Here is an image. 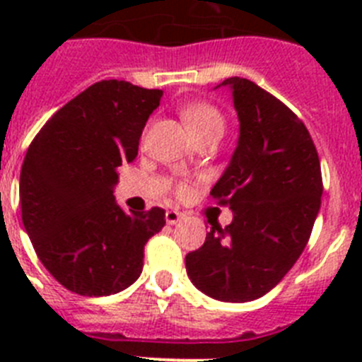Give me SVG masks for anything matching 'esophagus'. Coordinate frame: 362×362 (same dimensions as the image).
I'll return each instance as SVG.
<instances>
[{
    "label": "esophagus",
    "mask_w": 362,
    "mask_h": 362,
    "mask_svg": "<svg viewBox=\"0 0 362 362\" xmlns=\"http://www.w3.org/2000/svg\"><path fill=\"white\" fill-rule=\"evenodd\" d=\"M185 214L183 212H179V210H166L165 214V219L168 225H175V223H179V221L183 219Z\"/></svg>",
    "instance_id": "esophagus-1"
}]
</instances>
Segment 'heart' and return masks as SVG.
I'll use <instances>...</instances> for the list:
<instances>
[{
	"mask_svg": "<svg viewBox=\"0 0 362 362\" xmlns=\"http://www.w3.org/2000/svg\"><path fill=\"white\" fill-rule=\"evenodd\" d=\"M183 119L190 132L194 136H199L201 132L209 130L210 127H223V117L214 107L206 103H192L183 108ZM179 192H185V187L179 188Z\"/></svg>",
	"mask_w": 362,
	"mask_h": 362,
	"instance_id": "heart-1",
	"label": "heart"
}]
</instances>
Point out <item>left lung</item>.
<instances>
[{"mask_svg": "<svg viewBox=\"0 0 362 362\" xmlns=\"http://www.w3.org/2000/svg\"><path fill=\"white\" fill-rule=\"evenodd\" d=\"M239 139L210 196L233 214L185 257L197 290L226 303L270 292L305 250L321 209V163L303 121L254 81L228 78ZM216 86V88H217Z\"/></svg>", "mask_w": 362, "mask_h": 362, "instance_id": "1", "label": "left lung"}]
</instances>
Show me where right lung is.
Segmentation results:
<instances>
[{
	"mask_svg": "<svg viewBox=\"0 0 362 362\" xmlns=\"http://www.w3.org/2000/svg\"><path fill=\"white\" fill-rule=\"evenodd\" d=\"M163 90L105 79L54 114L19 175L23 226L43 267L79 296H112L141 276L143 250L165 226V210L127 214L114 197L123 163Z\"/></svg>",
	"mask_w": 362,
	"mask_h": 362,
	"instance_id": "obj_1",
	"label": "right lung"
}]
</instances>
